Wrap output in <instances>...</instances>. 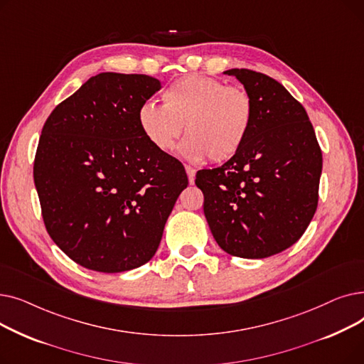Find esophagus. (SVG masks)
I'll list each match as a JSON object with an SVG mask.
<instances>
[{
    "mask_svg": "<svg viewBox=\"0 0 364 364\" xmlns=\"http://www.w3.org/2000/svg\"><path fill=\"white\" fill-rule=\"evenodd\" d=\"M186 172H187V177H188V183L193 184L195 183V178H196V169L186 165Z\"/></svg>",
    "mask_w": 364,
    "mask_h": 364,
    "instance_id": "esophagus-1",
    "label": "esophagus"
}]
</instances>
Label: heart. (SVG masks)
I'll return each mask as SVG.
<instances>
[{
    "mask_svg": "<svg viewBox=\"0 0 364 364\" xmlns=\"http://www.w3.org/2000/svg\"><path fill=\"white\" fill-rule=\"evenodd\" d=\"M164 106L143 105L137 112L146 140L159 151L174 149L193 161L232 159L245 144L254 118V102L242 87H227L208 76H186L162 94Z\"/></svg>",
    "mask_w": 364,
    "mask_h": 364,
    "instance_id": "b5f03b06",
    "label": "heart"
}]
</instances>
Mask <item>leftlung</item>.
<instances>
[{
  "instance_id": "obj_1",
  "label": "left lung",
  "mask_w": 364,
  "mask_h": 364,
  "mask_svg": "<svg viewBox=\"0 0 364 364\" xmlns=\"http://www.w3.org/2000/svg\"><path fill=\"white\" fill-rule=\"evenodd\" d=\"M250 92L254 118L242 149L202 169L203 214L223 251L267 258L307 230L318 202L321 150L309 114L280 82L250 69H228Z\"/></svg>"
}]
</instances>
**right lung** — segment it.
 Segmentation results:
<instances>
[{
    "instance_id": "add662e5",
    "label": "right lung",
    "mask_w": 364,
    "mask_h": 364,
    "mask_svg": "<svg viewBox=\"0 0 364 364\" xmlns=\"http://www.w3.org/2000/svg\"><path fill=\"white\" fill-rule=\"evenodd\" d=\"M161 87L147 75L103 72L44 124L33 181L46 228L88 270L121 273L150 261L188 184L181 162L139 127V109Z\"/></svg>"
}]
</instances>
